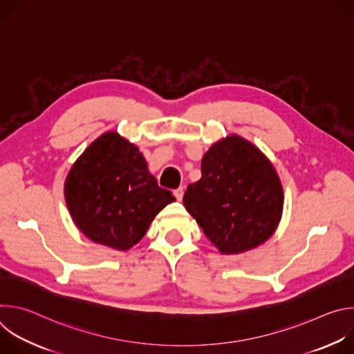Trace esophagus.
Wrapping results in <instances>:
<instances>
[{
    "label": "esophagus",
    "mask_w": 354,
    "mask_h": 354,
    "mask_svg": "<svg viewBox=\"0 0 354 354\" xmlns=\"http://www.w3.org/2000/svg\"><path fill=\"white\" fill-rule=\"evenodd\" d=\"M174 196L176 197L178 201H180L183 198V187H178L176 190H174Z\"/></svg>",
    "instance_id": "34e87169"
}]
</instances>
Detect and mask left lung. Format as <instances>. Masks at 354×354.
<instances>
[{"instance_id":"left-lung-1","label":"left lung","mask_w":354,"mask_h":354,"mask_svg":"<svg viewBox=\"0 0 354 354\" xmlns=\"http://www.w3.org/2000/svg\"><path fill=\"white\" fill-rule=\"evenodd\" d=\"M280 178L262 151L241 136L214 142L201 158V178L183 205L223 255L266 242L283 214Z\"/></svg>"}]
</instances>
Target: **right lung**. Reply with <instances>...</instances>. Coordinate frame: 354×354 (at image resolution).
Here are the masks:
<instances>
[{"mask_svg":"<svg viewBox=\"0 0 354 354\" xmlns=\"http://www.w3.org/2000/svg\"><path fill=\"white\" fill-rule=\"evenodd\" d=\"M64 197L78 230L92 242L129 250L175 197L158 186L137 145L118 131L92 141L73 164Z\"/></svg>","mask_w":354,"mask_h":354,"instance_id":"obj_1","label":"right lung"}]
</instances>
